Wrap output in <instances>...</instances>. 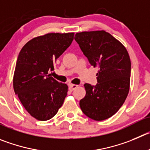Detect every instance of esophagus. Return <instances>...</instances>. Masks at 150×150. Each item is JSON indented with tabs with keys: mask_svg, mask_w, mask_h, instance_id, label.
Returning <instances> with one entry per match:
<instances>
[{
	"mask_svg": "<svg viewBox=\"0 0 150 150\" xmlns=\"http://www.w3.org/2000/svg\"><path fill=\"white\" fill-rule=\"evenodd\" d=\"M78 85L76 84H70V85H69V89L70 91H73L74 89H76L77 87H78Z\"/></svg>",
	"mask_w": 150,
	"mask_h": 150,
	"instance_id": "34e87169",
	"label": "esophagus"
}]
</instances>
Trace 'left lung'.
<instances>
[{
	"instance_id": "1",
	"label": "left lung",
	"mask_w": 150,
	"mask_h": 150,
	"mask_svg": "<svg viewBox=\"0 0 150 150\" xmlns=\"http://www.w3.org/2000/svg\"><path fill=\"white\" fill-rule=\"evenodd\" d=\"M75 40L89 64L98 67V83H85L86 93L80 107L91 119H107L118 111L129 93V56L125 47L105 31L77 33Z\"/></svg>"
}]
</instances>
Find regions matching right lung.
Returning <instances> with one entry per match:
<instances>
[{"mask_svg": "<svg viewBox=\"0 0 150 150\" xmlns=\"http://www.w3.org/2000/svg\"><path fill=\"white\" fill-rule=\"evenodd\" d=\"M73 38L74 33H49L29 40L18 54L14 90L26 111L38 121L54 117L67 96L68 86L50 72Z\"/></svg>", "mask_w": 150, "mask_h": 150, "instance_id": "right-lung-1", "label": "right lung"}]
</instances>
